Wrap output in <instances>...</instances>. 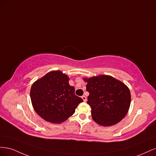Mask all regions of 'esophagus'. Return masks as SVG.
Segmentation results:
<instances>
[{"instance_id":"1","label":"esophagus","mask_w":156,"mask_h":156,"mask_svg":"<svg viewBox=\"0 0 156 156\" xmlns=\"http://www.w3.org/2000/svg\"><path fill=\"white\" fill-rule=\"evenodd\" d=\"M82 99H83V101L84 102H86V101H87V98H86V97H85V96H82Z\"/></svg>"}]
</instances>
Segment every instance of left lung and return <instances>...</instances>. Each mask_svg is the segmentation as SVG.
Returning a JSON list of instances; mask_svg holds the SVG:
<instances>
[{
    "mask_svg": "<svg viewBox=\"0 0 156 156\" xmlns=\"http://www.w3.org/2000/svg\"><path fill=\"white\" fill-rule=\"evenodd\" d=\"M90 95L87 103L91 108L93 119L103 126L115 125L126 116L131 103L129 88L107 75L84 78Z\"/></svg>",
    "mask_w": 156,
    "mask_h": 156,
    "instance_id": "left-lung-1",
    "label": "left lung"
}]
</instances>
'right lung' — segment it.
<instances>
[{
  "instance_id": "obj_1",
  "label": "right lung",
  "mask_w": 156,
  "mask_h": 156,
  "mask_svg": "<svg viewBox=\"0 0 156 156\" xmlns=\"http://www.w3.org/2000/svg\"><path fill=\"white\" fill-rule=\"evenodd\" d=\"M69 78L61 71H51L35 82L30 89V99L36 112L46 121L59 123L65 122L83 102L74 94Z\"/></svg>"
}]
</instances>
